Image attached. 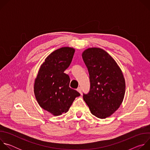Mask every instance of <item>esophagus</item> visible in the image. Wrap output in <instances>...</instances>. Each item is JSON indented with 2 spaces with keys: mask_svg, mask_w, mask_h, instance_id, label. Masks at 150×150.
Listing matches in <instances>:
<instances>
[{
  "mask_svg": "<svg viewBox=\"0 0 150 150\" xmlns=\"http://www.w3.org/2000/svg\"><path fill=\"white\" fill-rule=\"evenodd\" d=\"M76 90H77L80 94H81V87H78Z\"/></svg>",
  "mask_w": 150,
  "mask_h": 150,
  "instance_id": "34e87169",
  "label": "esophagus"
}]
</instances>
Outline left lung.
I'll return each instance as SVG.
<instances>
[{"label":"left lung","mask_w":150,"mask_h":150,"mask_svg":"<svg viewBox=\"0 0 150 150\" xmlns=\"http://www.w3.org/2000/svg\"><path fill=\"white\" fill-rule=\"evenodd\" d=\"M88 68L90 90L83 94V100L91 113L100 119L113 114L125 96V81L123 73L113 58L100 48H88L82 54Z\"/></svg>","instance_id":"8db88e82"}]
</instances>
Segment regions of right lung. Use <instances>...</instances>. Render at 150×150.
<instances>
[{
    "instance_id": "right-lung-1",
    "label": "right lung",
    "mask_w": 150,
    "mask_h": 150,
    "mask_svg": "<svg viewBox=\"0 0 150 150\" xmlns=\"http://www.w3.org/2000/svg\"><path fill=\"white\" fill-rule=\"evenodd\" d=\"M75 49L64 47L50 54L35 79L34 92L41 108L53 116L67 113L80 94L69 87L70 78L64 73L72 62Z\"/></svg>"
}]
</instances>
